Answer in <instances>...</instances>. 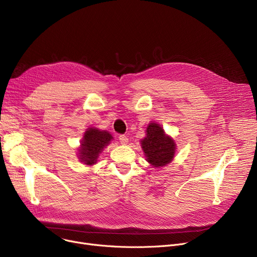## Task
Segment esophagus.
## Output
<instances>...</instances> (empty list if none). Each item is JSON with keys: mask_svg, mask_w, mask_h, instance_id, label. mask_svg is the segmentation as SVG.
<instances>
[{"mask_svg": "<svg viewBox=\"0 0 257 257\" xmlns=\"http://www.w3.org/2000/svg\"><path fill=\"white\" fill-rule=\"evenodd\" d=\"M118 140H119L120 144H123V145H127L128 144V138L126 136H124V134H123V136H119Z\"/></svg>", "mask_w": 257, "mask_h": 257, "instance_id": "esophagus-1", "label": "esophagus"}]
</instances>
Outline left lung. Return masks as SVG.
I'll return each mask as SVG.
<instances>
[{
  "label": "left lung",
  "instance_id": "obj_1",
  "mask_svg": "<svg viewBox=\"0 0 257 257\" xmlns=\"http://www.w3.org/2000/svg\"><path fill=\"white\" fill-rule=\"evenodd\" d=\"M147 161L154 168L169 165L176 151L174 140L165 133L163 127L156 123H150L146 130V138L141 141Z\"/></svg>",
  "mask_w": 257,
  "mask_h": 257
}]
</instances>
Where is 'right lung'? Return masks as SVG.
Returning <instances> with one entry per match:
<instances>
[{
    "label": "right lung",
    "instance_id": "add662e5",
    "mask_svg": "<svg viewBox=\"0 0 257 257\" xmlns=\"http://www.w3.org/2000/svg\"><path fill=\"white\" fill-rule=\"evenodd\" d=\"M112 139L111 134L108 131L99 130L97 128H88L85 131L83 139L81 141L80 148L78 149V158L81 163L86 166L97 164L99 154L102 153L107 145H109Z\"/></svg>",
    "mask_w": 257,
    "mask_h": 257
}]
</instances>
